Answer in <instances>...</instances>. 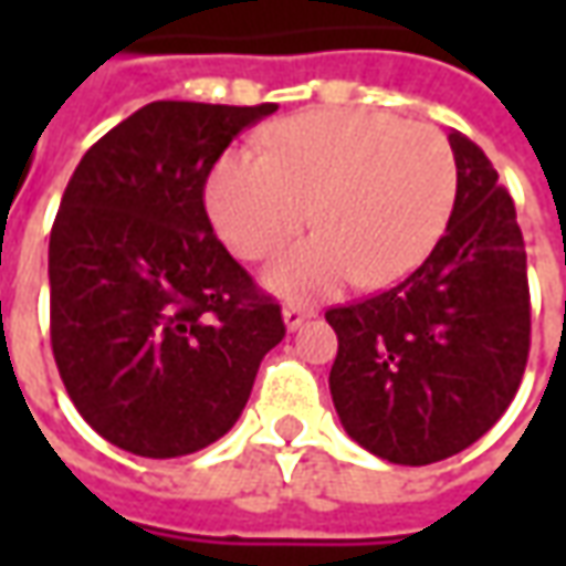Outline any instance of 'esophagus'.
<instances>
[{
	"mask_svg": "<svg viewBox=\"0 0 566 566\" xmlns=\"http://www.w3.org/2000/svg\"><path fill=\"white\" fill-rule=\"evenodd\" d=\"M312 315H315L312 308L296 306V303H287V306L282 308V318H284V327H287V331H300V327H303V324H306Z\"/></svg>",
	"mask_w": 566,
	"mask_h": 566,
	"instance_id": "esophagus-1",
	"label": "esophagus"
}]
</instances>
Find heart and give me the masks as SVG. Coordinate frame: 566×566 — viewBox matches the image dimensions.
<instances>
[{
    "label": "heart",
    "instance_id": "heart-1",
    "mask_svg": "<svg viewBox=\"0 0 566 566\" xmlns=\"http://www.w3.org/2000/svg\"><path fill=\"white\" fill-rule=\"evenodd\" d=\"M458 199V160L437 127L376 112H306L272 124L263 154L221 157L206 187L233 254L270 258L308 221L318 233L266 270L284 296H327L357 279L388 287L424 263Z\"/></svg>",
    "mask_w": 566,
    "mask_h": 566
}]
</instances>
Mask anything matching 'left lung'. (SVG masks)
I'll return each instance as SVG.
<instances>
[{"mask_svg":"<svg viewBox=\"0 0 566 566\" xmlns=\"http://www.w3.org/2000/svg\"><path fill=\"white\" fill-rule=\"evenodd\" d=\"M458 199L446 235L406 282L327 312L331 394L376 458L424 467L497 424L531 348L527 254L512 197L482 148L449 133Z\"/></svg>","mask_w":566,"mask_h":566,"instance_id":"obj_1","label":"left lung"}]
</instances>
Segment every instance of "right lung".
<instances>
[{
    "label": "right lung",
    "mask_w": 566,
    "mask_h": 566,
    "mask_svg": "<svg viewBox=\"0 0 566 566\" xmlns=\"http://www.w3.org/2000/svg\"><path fill=\"white\" fill-rule=\"evenodd\" d=\"M272 112L150 103L69 178L48 248L51 345L81 418L117 449L181 458L211 446L284 339L279 303L218 242L202 206L223 148Z\"/></svg>",
    "instance_id": "right-lung-1"
}]
</instances>
